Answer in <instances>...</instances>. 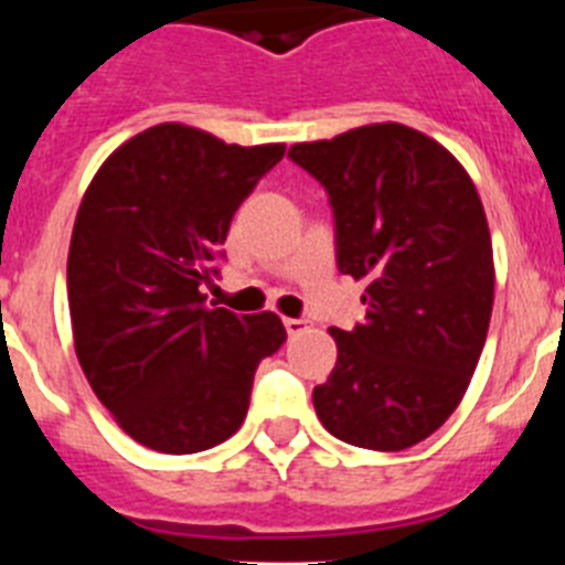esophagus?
<instances>
[{
    "label": "esophagus",
    "instance_id": "obj_1",
    "mask_svg": "<svg viewBox=\"0 0 565 565\" xmlns=\"http://www.w3.org/2000/svg\"><path fill=\"white\" fill-rule=\"evenodd\" d=\"M308 328L306 319H294V317H286V331L288 337H297V333H302Z\"/></svg>",
    "mask_w": 565,
    "mask_h": 565
}]
</instances>
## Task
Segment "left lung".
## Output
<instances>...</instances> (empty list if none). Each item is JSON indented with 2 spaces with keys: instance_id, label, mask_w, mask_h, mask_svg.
Returning <instances> with one entry per match:
<instances>
[{
  "instance_id": "obj_1",
  "label": "left lung",
  "mask_w": 565,
  "mask_h": 565,
  "mask_svg": "<svg viewBox=\"0 0 565 565\" xmlns=\"http://www.w3.org/2000/svg\"><path fill=\"white\" fill-rule=\"evenodd\" d=\"M294 163L328 192L337 266L362 279L364 322L331 328L337 367L313 387L331 436L407 450L452 416L487 342L495 266L467 169L404 124H367L294 143Z\"/></svg>"
}]
</instances>
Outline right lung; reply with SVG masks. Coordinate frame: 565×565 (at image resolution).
<instances>
[{"mask_svg":"<svg viewBox=\"0 0 565 565\" xmlns=\"http://www.w3.org/2000/svg\"><path fill=\"white\" fill-rule=\"evenodd\" d=\"M282 154V143L158 124L115 149L84 192L67 254L76 356L149 450L189 456L234 436L259 359L286 342L277 313L237 317L203 294L234 212Z\"/></svg>","mask_w":565,"mask_h":565,"instance_id":"add662e5","label":"right lung"}]
</instances>
